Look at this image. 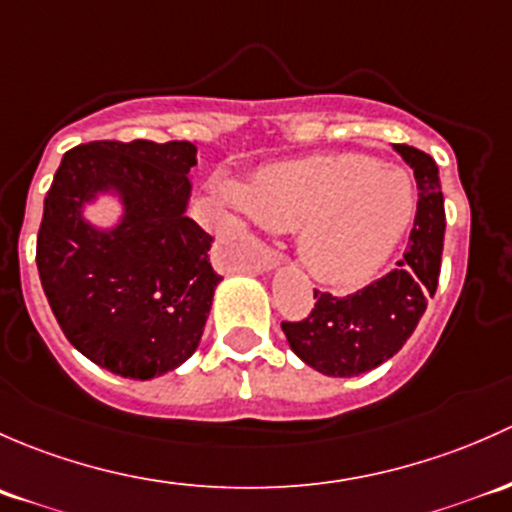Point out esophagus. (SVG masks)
Wrapping results in <instances>:
<instances>
[{"mask_svg":"<svg viewBox=\"0 0 512 512\" xmlns=\"http://www.w3.org/2000/svg\"><path fill=\"white\" fill-rule=\"evenodd\" d=\"M281 266V258H278L276 254H273V251H261V256L256 258L254 263H251V268H254V271H273V268H278Z\"/></svg>","mask_w":512,"mask_h":512,"instance_id":"1","label":"esophagus"}]
</instances>
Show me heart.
<instances>
[{"label": "heart", "instance_id": "1", "mask_svg": "<svg viewBox=\"0 0 512 512\" xmlns=\"http://www.w3.org/2000/svg\"><path fill=\"white\" fill-rule=\"evenodd\" d=\"M241 224L295 231L303 266L328 286H360L389 261L416 214L412 177L360 152L273 162L226 182Z\"/></svg>", "mask_w": 512, "mask_h": 512}]
</instances>
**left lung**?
<instances>
[{
    "label": "left lung",
    "mask_w": 512,
    "mask_h": 512,
    "mask_svg": "<svg viewBox=\"0 0 512 512\" xmlns=\"http://www.w3.org/2000/svg\"><path fill=\"white\" fill-rule=\"evenodd\" d=\"M394 150L414 170L419 189L404 258L394 271L357 293L315 291V308L308 318L281 323L295 355L328 377H357L397 355L439 286L446 231L439 167L416 147L394 145Z\"/></svg>",
    "instance_id": "left-lung-1"
}]
</instances>
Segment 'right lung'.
Segmentation results:
<instances>
[{"label":"right lung","mask_w":512,"mask_h":512,"mask_svg":"<svg viewBox=\"0 0 512 512\" xmlns=\"http://www.w3.org/2000/svg\"><path fill=\"white\" fill-rule=\"evenodd\" d=\"M197 147L187 140H98L63 155L44 199L36 266L63 335L88 360L152 379L194 355L221 276L212 236L187 217ZM115 196L113 227L82 214Z\"/></svg>","instance_id":"1"}]
</instances>
